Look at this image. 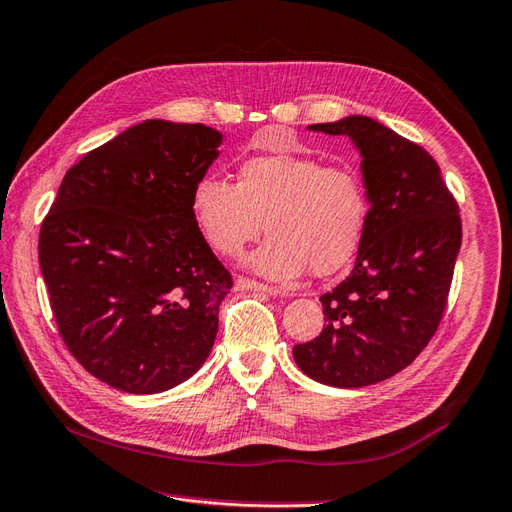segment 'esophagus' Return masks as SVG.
<instances>
[{"label": "esophagus", "instance_id": "esophagus-1", "mask_svg": "<svg viewBox=\"0 0 512 512\" xmlns=\"http://www.w3.org/2000/svg\"><path fill=\"white\" fill-rule=\"evenodd\" d=\"M235 288L237 290H255V292H268V294H279V296H290V292L279 290V288H270L266 283H259L255 279H246V277H237L235 281Z\"/></svg>", "mask_w": 512, "mask_h": 512}]
</instances>
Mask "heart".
<instances>
[{
  "mask_svg": "<svg viewBox=\"0 0 512 512\" xmlns=\"http://www.w3.org/2000/svg\"><path fill=\"white\" fill-rule=\"evenodd\" d=\"M371 216L364 178L351 165L275 152L246 159L237 183L205 176L194 185L192 218L213 251L235 257L266 229L248 259L270 279H294L310 266L334 275L358 253Z\"/></svg>",
  "mask_w": 512,
  "mask_h": 512,
  "instance_id": "b5f03b06",
  "label": "heart"
}]
</instances>
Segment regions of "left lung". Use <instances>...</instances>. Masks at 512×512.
Returning <instances> with one entry per match:
<instances>
[{"instance_id": "obj_1", "label": "left lung", "mask_w": 512, "mask_h": 512, "mask_svg": "<svg viewBox=\"0 0 512 512\" xmlns=\"http://www.w3.org/2000/svg\"><path fill=\"white\" fill-rule=\"evenodd\" d=\"M310 130L353 139L371 216L351 275L320 296L325 329L292 355L320 384L362 388L412 364L441 325L462 240L458 202L430 152L371 117Z\"/></svg>"}]
</instances>
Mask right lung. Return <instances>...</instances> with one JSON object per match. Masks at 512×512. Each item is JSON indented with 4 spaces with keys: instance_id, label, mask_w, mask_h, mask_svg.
<instances>
[{
    "instance_id": "add662e5",
    "label": "right lung",
    "mask_w": 512,
    "mask_h": 512,
    "mask_svg": "<svg viewBox=\"0 0 512 512\" xmlns=\"http://www.w3.org/2000/svg\"><path fill=\"white\" fill-rule=\"evenodd\" d=\"M222 135L146 120L69 168L39 233V264L69 353L100 382L152 395L213 347L231 272L192 218Z\"/></svg>"
}]
</instances>
